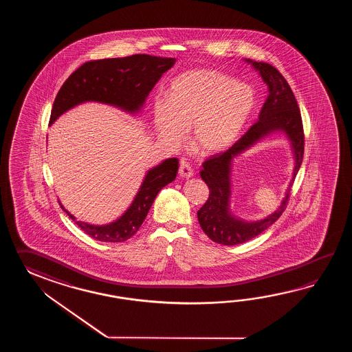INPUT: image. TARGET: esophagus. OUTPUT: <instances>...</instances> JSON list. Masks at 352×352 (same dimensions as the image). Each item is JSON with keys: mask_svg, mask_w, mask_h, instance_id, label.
Instances as JSON below:
<instances>
[{"mask_svg": "<svg viewBox=\"0 0 352 352\" xmlns=\"http://www.w3.org/2000/svg\"><path fill=\"white\" fill-rule=\"evenodd\" d=\"M179 177L182 179H190L194 176V170L191 168V166L188 165L185 161H181L179 168Z\"/></svg>", "mask_w": 352, "mask_h": 352, "instance_id": "obj_1", "label": "esophagus"}]
</instances>
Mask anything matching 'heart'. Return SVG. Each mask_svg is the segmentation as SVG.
Masks as SVG:
<instances>
[{"label": "heart", "mask_w": 352, "mask_h": 352, "mask_svg": "<svg viewBox=\"0 0 352 352\" xmlns=\"http://www.w3.org/2000/svg\"><path fill=\"white\" fill-rule=\"evenodd\" d=\"M255 104L254 91L230 75L199 67L177 75L167 89V100L153 104L158 135L179 144L191 127V144L210 156L229 148L245 127Z\"/></svg>", "instance_id": "1"}]
</instances>
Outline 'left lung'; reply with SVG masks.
Here are the masks:
<instances>
[{"label":"left lung","mask_w":352,"mask_h":352,"mask_svg":"<svg viewBox=\"0 0 352 352\" xmlns=\"http://www.w3.org/2000/svg\"><path fill=\"white\" fill-rule=\"evenodd\" d=\"M254 67L264 84L268 87V97L263 104L259 120L255 122L238 142L224 153H219L202 164L201 179L209 187V199L197 211L199 224L210 239L223 245H236L253 239L274 224L288 202L293 181L303 160L305 135L297 100L285 76L267 63L245 59ZM273 133H282L290 141L293 151V179L286 190L285 197L278 209L261 221L248 222L232 212L231 199V173L233 158Z\"/></svg>","instance_id":"left-lung-1"}]
</instances>
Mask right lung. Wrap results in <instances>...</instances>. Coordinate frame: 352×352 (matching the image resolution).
<instances>
[{
    "label": "right lung",
    "mask_w": 352,
    "mask_h": 352,
    "mask_svg": "<svg viewBox=\"0 0 352 352\" xmlns=\"http://www.w3.org/2000/svg\"><path fill=\"white\" fill-rule=\"evenodd\" d=\"M176 59L137 54L127 58L96 60L82 64L67 78L55 98L50 124L76 105L97 102L112 105L123 112L138 114L151 90ZM177 158H167L150 168L128 209L108 224L79 221L60 202L61 209L82 232L99 241L122 243L132 238L141 228L158 192L176 179Z\"/></svg>",
    "instance_id": "add662e5"
}]
</instances>
